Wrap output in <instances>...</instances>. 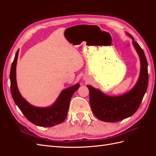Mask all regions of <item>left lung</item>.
<instances>
[{
  "mask_svg": "<svg viewBox=\"0 0 156 156\" xmlns=\"http://www.w3.org/2000/svg\"><path fill=\"white\" fill-rule=\"evenodd\" d=\"M132 44L139 55L140 72L137 82L133 88L118 96H108L100 90L87 85L89 90L90 104L94 115L103 122H116L133 115L139 108L148 84V63L143 50L129 33Z\"/></svg>",
  "mask_w": 156,
  "mask_h": 156,
  "instance_id": "obj_1",
  "label": "left lung"
}]
</instances>
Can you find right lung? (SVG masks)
I'll return each mask as SVG.
<instances>
[{
    "mask_svg": "<svg viewBox=\"0 0 156 156\" xmlns=\"http://www.w3.org/2000/svg\"><path fill=\"white\" fill-rule=\"evenodd\" d=\"M19 49L12 64L10 79L12 96L14 102L28 120L37 126L52 127L61 124L66 119L68 112L69 102L74 92L80 87L77 83L60 92L53 105L47 107L33 106L27 101L19 91L16 81V66Z\"/></svg>",
    "mask_w": 156,
    "mask_h": 156,
    "instance_id": "1",
    "label": "right lung"
}]
</instances>
